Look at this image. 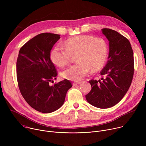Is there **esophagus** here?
<instances>
[{"instance_id":"obj_1","label":"esophagus","mask_w":146,"mask_h":146,"mask_svg":"<svg viewBox=\"0 0 146 146\" xmlns=\"http://www.w3.org/2000/svg\"><path fill=\"white\" fill-rule=\"evenodd\" d=\"M80 83H81L80 81H76V82H73V86H77V85H78V84H80Z\"/></svg>"}]
</instances>
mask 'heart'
<instances>
[{
	"label": "heart",
	"instance_id": "1",
	"mask_svg": "<svg viewBox=\"0 0 146 146\" xmlns=\"http://www.w3.org/2000/svg\"><path fill=\"white\" fill-rule=\"evenodd\" d=\"M64 46H55L50 52V59L54 65L62 68L69 63L72 55H76L77 63L61 73L63 77L76 81L84 78L91 69L93 72L100 70L105 64L109 52L105 39L88 35L70 38Z\"/></svg>",
	"mask_w": 146,
	"mask_h": 146
}]
</instances>
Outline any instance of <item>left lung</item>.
<instances>
[{
    "label": "left lung",
    "instance_id": "left-lung-1",
    "mask_svg": "<svg viewBox=\"0 0 146 146\" xmlns=\"http://www.w3.org/2000/svg\"><path fill=\"white\" fill-rule=\"evenodd\" d=\"M109 40L108 60L99 80L89 81L92 89L86 95L87 102L100 109L115 106L129 90L134 73L133 52L129 41L115 31L103 28Z\"/></svg>",
    "mask_w": 146,
    "mask_h": 146
}]
</instances>
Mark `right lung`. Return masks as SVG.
<instances>
[{
    "instance_id": "obj_1",
    "label": "right lung",
    "mask_w": 146,
    "mask_h": 146,
    "mask_svg": "<svg viewBox=\"0 0 146 146\" xmlns=\"http://www.w3.org/2000/svg\"><path fill=\"white\" fill-rule=\"evenodd\" d=\"M59 38V35L51 33L36 36L20 48L17 60V78L21 94L32 108L43 113L59 109L72 87L67 79L50 85L57 76L50 54Z\"/></svg>"
}]
</instances>
